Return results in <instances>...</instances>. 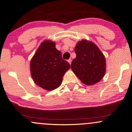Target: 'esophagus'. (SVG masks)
Returning a JSON list of instances; mask_svg holds the SVG:
<instances>
[{"label":"esophagus","mask_w":132,"mask_h":132,"mask_svg":"<svg viewBox=\"0 0 132 132\" xmlns=\"http://www.w3.org/2000/svg\"><path fill=\"white\" fill-rule=\"evenodd\" d=\"M68 63H69V64L71 65V59H69L68 60Z\"/></svg>","instance_id":"obj_1"}]
</instances>
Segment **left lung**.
Instances as JSON below:
<instances>
[{
    "label": "left lung",
    "mask_w": 132,
    "mask_h": 132,
    "mask_svg": "<svg viewBox=\"0 0 132 132\" xmlns=\"http://www.w3.org/2000/svg\"><path fill=\"white\" fill-rule=\"evenodd\" d=\"M76 57L71 68L83 84L93 85L102 80L106 73L105 57L97 45L83 39L76 45Z\"/></svg>",
    "instance_id": "obj_1"
}]
</instances>
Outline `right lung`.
I'll list each match as a JSON object with an SVG mask.
<instances>
[{
    "label": "right lung",
    "mask_w": 132,
    "mask_h": 132,
    "mask_svg": "<svg viewBox=\"0 0 132 132\" xmlns=\"http://www.w3.org/2000/svg\"><path fill=\"white\" fill-rule=\"evenodd\" d=\"M55 46L51 40L43 41L30 62L34 82L47 91L58 88L65 72L70 68L69 63L62 58L61 52Z\"/></svg>",
    "instance_id": "1"
}]
</instances>
